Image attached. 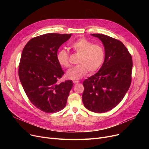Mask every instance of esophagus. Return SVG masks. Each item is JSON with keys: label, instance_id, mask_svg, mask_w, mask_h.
<instances>
[{"label": "esophagus", "instance_id": "34e87169", "mask_svg": "<svg viewBox=\"0 0 149 149\" xmlns=\"http://www.w3.org/2000/svg\"><path fill=\"white\" fill-rule=\"evenodd\" d=\"M73 83L74 84H77L79 83V81H73Z\"/></svg>", "mask_w": 149, "mask_h": 149}]
</instances>
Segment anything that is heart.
<instances>
[{
  "label": "heart",
  "mask_w": 149,
  "mask_h": 149,
  "mask_svg": "<svg viewBox=\"0 0 149 149\" xmlns=\"http://www.w3.org/2000/svg\"><path fill=\"white\" fill-rule=\"evenodd\" d=\"M70 48L75 53L80 55L77 60L79 65L69 69L66 73L67 77L70 80L81 79L86 75L88 70L90 73L96 72L104 61V49L99 43H92L87 39L81 38L70 43ZM56 58L59 65L62 67H70L69 54L65 49L58 51Z\"/></svg>",
  "instance_id": "b5f03b06"
}]
</instances>
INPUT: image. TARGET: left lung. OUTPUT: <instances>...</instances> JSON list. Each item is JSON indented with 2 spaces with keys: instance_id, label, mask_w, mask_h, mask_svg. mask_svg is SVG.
Segmentation results:
<instances>
[{
  "instance_id": "8db88e82",
  "label": "left lung",
  "mask_w": 149,
  "mask_h": 149,
  "mask_svg": "<svg viewBox=\"0 0 149 149\" xmlns=\"http://www.w3.org/2000/svg\"><path fill=\"white\" fill-rule=\"evenodd\" d=\"M91 35L103 42L105 58L99 71L83 81L82 100L90 111L104 113L118 105L129 90L132 58L119 40L101 34Z\"/></svg>"
}]
</instances>
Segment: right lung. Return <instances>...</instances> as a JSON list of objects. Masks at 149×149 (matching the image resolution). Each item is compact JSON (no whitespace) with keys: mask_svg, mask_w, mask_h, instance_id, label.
Listing matches in <instances>:
<instances>
[{"mask_svg":"<svg viewBox=\"0 0 149 149\" xmlns=\"http://www.w3.org/2000/svg\"><path fill=\"white\" fill-rule=\"evenodd\" d=\"M71 34L48 33L31 38L23 49L19 65V76L32 104L46 113L57 112L67 103L73 83H58L65 74L57 60L60 46Z\"/></svg>","mask_w":149,"mask_h":149,"instance_id":"add662e5","label":"right lung"}]
</instances>
